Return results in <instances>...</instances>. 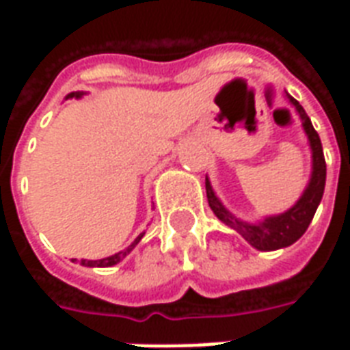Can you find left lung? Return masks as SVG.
<instances>
[{
    "label": "left lung",
    "mask_w": 350,
    "mask_h": 350,
    "mask_svg": "<svg viewBox=\"0 0 350 350\" xmlns=\"http://www.w3.org/2000/svg\"><path fill=\"white\" fill-rule=\"evenodd\" d=\"M286 97H288V103L296 108V112L300 116L301 127L308 135L311 159H313L311 178H309L306 191L298 198V202L293 208H288L286 212L279 213V215L264 217V221H260V223H247V221L238 219L236 215H232L225 206L221 204V200L213 193L212 183L206 178V197H208V204L212 208V212L217 215V219L223 221L230 228H234L238 234H242L245 242L251 243L258 251L281 250V247H288L296 240H300L301 234L308 230L317 208L321 204L324 183H326V161H324L321 138L317 135V131L313 129L311 120L306 114L304 107L294 97H291L288 93H286Z\"/></svg>",
    "instance_id": "left-lung-1"
}]
</instances>
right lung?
Returning <instances> with one entry per match:
<instances>
[{
  "label": "right lung",
  "mask_w": 350,
  "mask_h": 350,
  "mask_svg": "<svg viewBox=\"0 0 350 350\" xmlns=\"http://www.w3.org/2000/svg\"><path fill=\"white\" fill-rule=\"evenodd\" d=\"M82 95H84L82 92H72L67 95V99H71V97H77V99H79V97H82ZM142 236H144V232H142V234H138L137 238H135V242L131 243L127 250L120 251V253H116V255H112V257L100 258V260H86V258H82V260H80V264H82V266H90V268H95V266H97V268H108V266H114V264H118L120 260H123V258L129 255L131 251L137 247V243L142 240Z\"/></svg>",
  "instance_id": "1"
}]
</instances>
